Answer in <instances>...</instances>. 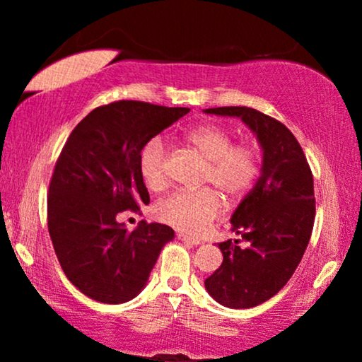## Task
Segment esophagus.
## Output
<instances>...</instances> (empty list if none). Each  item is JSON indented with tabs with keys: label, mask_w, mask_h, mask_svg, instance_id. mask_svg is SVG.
<instances>
[{
	"label": "esophagus",
	"mask_w": 362,
	"mask_h": 362,
	"mask_svg": "<svg viewBox=\"0 0 362 362\" xmlns=\"http://www.w3.org/2000/svg\"><path fill=\"white\" fill-rule=\"evenodd\" d=\"M176 237H177V240L186 242V244H189V245H199L201 244L199 239H194V237L187 235V234H185V232H177Z\"/></svg>",
	"instance_id": "obj_1"
}]
</instances>
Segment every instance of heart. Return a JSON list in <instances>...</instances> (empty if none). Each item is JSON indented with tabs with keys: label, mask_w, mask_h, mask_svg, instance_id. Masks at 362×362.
<instances>
[{
	"label": "heart",
	"mask_w": 362,
	"mask_h": 362,
	"mask_svg": "<svg viewBox=\"0 0 362 362\" xmlns=\"http://www.w3.org/2000/svg\"><path fill=\"white\" fill-rule=\"evenodd\" d=\"M186 141L207 160L202 181L214 185L227 199L245 196L254 185L259 163L254 148L232 145V135L219 125H201L186 133ZM166 145L161 136H153L140 153V175L153 191L166 185ZM219 192L212 187L199 191H175L156 202L158 221L186 234H201L221 212Z\"/></svg>",
	"instance_id": "heart-1"
}]
</instances>
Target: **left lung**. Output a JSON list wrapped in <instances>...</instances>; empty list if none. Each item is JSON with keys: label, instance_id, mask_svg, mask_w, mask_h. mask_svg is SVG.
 <instances>
[{"label": "left lung", "instance_id": "8db88e82", "mask_svg": "<svg viewBox=\"0 0 362 362\" xmlns=\"http://www.w3.org/2000/svg\"><path fill=\"white\" fill-rule=\"evenodd\" d=\"M204 112L240 118L262 148L259 180L230 217L247 247L221 242L224 260L204 281L217 303L252 308L279 293L301 262L315 222L313 175L293 133L275 118L249 107Z\"/></svg>", "mask_w": 362, "mask_h": 362}]
</instances>
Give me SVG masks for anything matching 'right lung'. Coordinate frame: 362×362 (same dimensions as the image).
<instances>
[{"mask_svg":"<svg viewBox=\"0 0 362 362\" xmlns=\"http://www.w3.org/2000/svg\"><path fill=\"white\" fill-rule=\"evenodd\" d=\"M187 112L113 102L88 113L64 145L49 185L47 227L64 274L88 298L108 305L135 298L175 239V230L158 222L141 221L128 232L117 216L150 202L140 153Z\"/></svg>","mask_w":362,"mask_h":362,"instance_id":"right-lung-1","label":"right lung"}]
</instances>
